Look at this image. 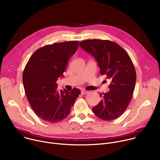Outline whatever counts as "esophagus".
Instances as JSON below:
<instances>
[{
    "label": "esophagus",
    "mask_w": 160,
    "mask_h": 160,
    "mask_svg": "<svg viewBox=\"0 0 160 160\" xmlns=\"http://www.w3.org/2000/svg\"><path fill=\"white\" fill-rule=\"evenodd\" d=\"M88 91H87V90H82V92H81V94L82 95H86V94H87V93H88Z\"/></svg>",
    "instance_id": "obj_1"
}]
</instances>
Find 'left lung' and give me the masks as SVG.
<instances>
[{
    "label": "left lung",
    "instance_id": "8db88e82",
    "mask_svg": "<svg viewBox=\"0 0 160 160\" xmlns=\"http://www.w3.org/2000/svg\"><path fill=\"white\" fill-rule=\"evenodd\" d=\"M80 47L95 58L101 75L111 80L109 90L100 94L102 100L92 108L93 112L104 120H112L126 110L136 83V71L124 48L109 40H87Z\"/></svg>",
    "mask_w": 160,
    "mask_h": 160
}]
</instances>
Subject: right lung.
Instances as JSON below:
<instances>
[{
  "label": "right lung",
  "instance_id": "obj_1",
  "mask_svg": "<svg viewBox=\"0 0 160 160\" xmlns=\"http://www.w3.org/2000/svg\"><path fill=\"white\" fill-rule=\"evenodd\" d=\"M78 41L47 45L36 50L24 68L22 80L29 104L44 121L56 123L66 118L81 93L59 90L56 81L63 73L70 57L76 52Z\"/></svg>",
  "mask_w": 160,
  "mask_h": 160
}]
</instances>
